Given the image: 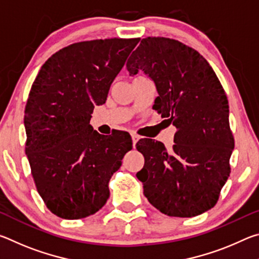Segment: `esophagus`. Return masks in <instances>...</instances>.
<instances>
[{
  "label": "esophagus",
  "instance_id": "34e87169",
  "mask_svg": "<svg viewBox=\"0 0 259 259\" xmlns=\"http://www.w3.org/2000/svg\"><path fill=\"white\" fill-rule=\"evenodd\" d=\"M131 138H133V143H134V146H135L136 143H137L138 140L140 139V136H138L137 134H133V135H131Z\"/></svg>",
  "mask_w": 259,
  "mask_h": 259
}]
</instances>
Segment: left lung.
Masks as SVG:
<instances>
[{"label": "left lung", "mask_w": 259, "mask_h": 259, "mask_svg": "<svg viewBox=\"0 0 259 259\" xmlns=\"http://www.w3.org/2000/svg\"><path fill=\"white\" fill-rule=\"evenodd\" d=\"M126 69L155 83L153 108L177 128L168 152L161 142L142 139L145 157L137 178L152 205L171 217H194L217 203L230 176L234 138L229 100L216 73L198 51L166 37L140 41Z\"/></svg>", "instance_id": "left-lung-1"}]
</instances>
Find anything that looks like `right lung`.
<instances>
[{
	"label": "right lung",
	"mask_w": 259,
	"mask_h": 259,
	"mask_svg": "<svg viewBox=\"0 0 259 259\" xmlns=\"http://www.w3.org/2000/svg\"><path fill=\"white\" fill-rule=\"evenodd\" d=\"M138 42L73 43L52 55L33 82L24 117L26 155L38 194L56 216L85 218L109 198V179L133 142L126 133L105 137L90 119Z\"/></svg>",
	"instance_id": "obj_1"
}]
</instances>
